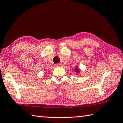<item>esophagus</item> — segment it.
<instances>
[{"mask_svg": "<svg viewBox=\"0 0 123 123\" xmlns=\"http://www.w3.org/2000/svg\"><path fill=\"white\" fill-rule=\"evenodd\" d=\"M55 66H57V67H61L62 66V64H57L55 65Z\"/></svg>", "mask_w": 123, "mask_h": 123, "instance_id": "1", "label": "esophagus"}]
</instances>
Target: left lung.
I'll return each instance as SVG.
<instances>
[{
  "instance_id": "8db88e82",
  "label": "left lung",
  "mask_w": 123,
  "mask_h": 123,
  "mask_svg": "<svg viewBox=\"0 0 123 123\" xmlns=\"http://www.w3.org/2000/svg\"><path fill=\"white\" fill-rule=\"evenodd\" d=\"M75 71H76V72H77V74H79V72H80V70H79V68H76Z\"/></svg>"
}]
</instances>
